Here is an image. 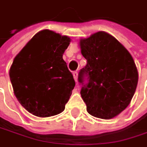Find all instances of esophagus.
Here are the masks:
<instances>
[{
    "instance_id": "1",
    "label": "esophagus",
    "mask_w": 147,
    "mask_h": 147,
    "mask_svg": "<svg viewBox=\"0 0 147 147\" xmlns=\"http://www.w3.org/2000/svg\"><path fill=\"white\" fill-rule=\"evenodd\" d=\"M73 76H74V79L76 81H77V77H78V72L77 71H74L73 72Z\"/></svg>"
}]
</instances>
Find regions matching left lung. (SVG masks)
<instances>
[{
  "mask_svg": "<svg viewBox=\"0 0 147 147\" xmlns=\"http://www.w3.org/2000/svg\"><path fill=\"white\" fill-rule=\"evenodd\" d=\"M87 61L78 75L80 94L94 117L110 119L130 104L138 82V72L128 51L105 32L80 42Z\"/></svg>",
  "mask_w": 147,
  "mask_h": 147,
  "instance_id": "obj_1",
  "label": "left lung"
}]
</instances>
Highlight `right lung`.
Here are the masks:
<instances>
[{
    "instance_id": "right-lung-1",
    "label": "right lung",
    "mask_w": 147,
    "mask_h": 147,
    "mask_svg": "<svg viewBox=\"0 0 147 147\" xmlns=\"http://www.w3.org/2000/svg\"><path fill=\"white\" fill-rule=\"evenodd\" d=\"M70 38L51 30L34 36L13 61L10 78L16 98L29 113L50 117L64 110L76 86L62 54Z\"/></svg>"
}]
</instances>
